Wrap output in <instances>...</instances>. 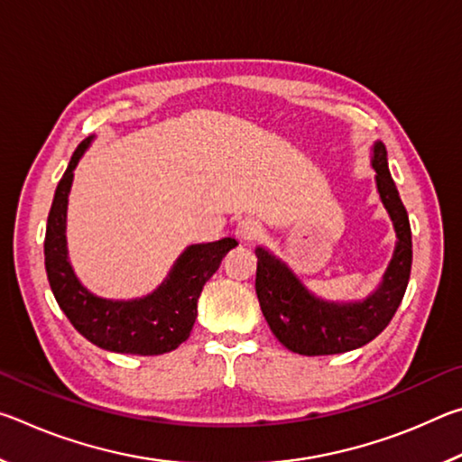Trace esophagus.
I'll return each mask as SVG.
<instances>
[{
	"mask_svg": "<svg viewBox=\"0 0 462 462\" xmlns=\"http://www.w3.org/2000/svg\"><path fill=\"white\" fill-rule=\"evenodd\" d=\"M261 236V226L254 220H242L236 226V238L240 242H253Z\"/></svg>",
	"mask_w": 462,
	"mask_h": 462,
	"instance_id": "34e87169",
	"label": "esophagus"
}]
</instances>
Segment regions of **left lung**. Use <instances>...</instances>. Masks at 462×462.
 <instances>
[{
    "mask_svg": "<svg viewBox=\"0 0 462 462\" xmlns=\"http://www.w3.org/2000/svg\"><path fill=\"white\" fill-rule=\"evenodd\" d=\"M373 167L383 203L397 232L395 254L383 283L369 300L336 306L310 295L291 271L264 248H256V297L273 334L297 355H338L361 348L385 330L403 300L411 273V228L400 191L387 169V151L374 144Z\"/></svg>",
    "mask_w": 462,
    "mask_h": 462,
    "instance_id": "left-lung-1",
    "label": "left lung"
}]
</instances>
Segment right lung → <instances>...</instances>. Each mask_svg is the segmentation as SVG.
I'll return each mask as SVG.
<instances>
[{
    "instance_id": "add662e5",
    "label": "right lung",
    "mask_w": 462,
    "mask_h": 462,
    "mask_svg": "<svg viewBox=\"0 0 462 462\" xmlns=\"http://www.w3.org/2000/svg\"><path fill=\"white\" fill-rule=\"evenodd\" d=\"M89 144L77 146L71 162L60 177L46 222L44 267L59 308L81 336L104 350L122 355H162L189 338L198 318V297L208 279L220 269L222 259L238 242L224 238L209 245H195L177 261L165 285L136 301H109L91 295L77 281L67 261V198L73 183V169Z\"/></svg>"
}]
</instances>
